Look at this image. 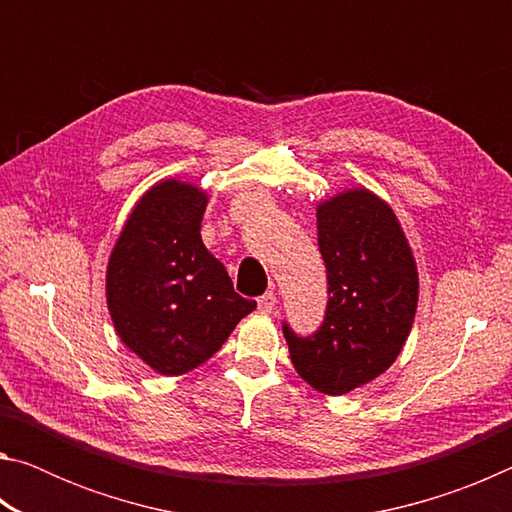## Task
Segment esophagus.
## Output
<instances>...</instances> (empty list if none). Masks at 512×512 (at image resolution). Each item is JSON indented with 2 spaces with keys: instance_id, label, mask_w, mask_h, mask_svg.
Masks as SVG:
<instances>
[{
  "instance_id": "34e87169",
  "label": "esophagus",
  "mask_w": 512,
  "mask_h": 512,
  "mask_svg": "<svg viewBox=\"0 0 512 512\" xmlns=\"http://www.w3.org/2000/svg\"><path fill=\"white\" fill-rule=\"evenodd\" d=\"M275 307H277V296L273 291H266L264 296L257 300V309L262 311V314H273Z\"/></svg>"
}]
</instances>
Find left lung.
<instances>
[{
    "label": "left lung",
    "instance_id": "1",
    "mask_svg": "<svg viewBox=\"0 0 512 512\" xmlns=\"http://www.w3.org/2000/svg\"><path fill=\"white\" fill-rule=\"evenodd\" d=\"M316 223L329 284L325 320L305 339L284 325V339L311 388L345 395L400 357L418 309V266L393 207L366 187L320 201Z\"/></svg>",
    "mask_w": 512,
    "mask_h": 512
}]
</instances>
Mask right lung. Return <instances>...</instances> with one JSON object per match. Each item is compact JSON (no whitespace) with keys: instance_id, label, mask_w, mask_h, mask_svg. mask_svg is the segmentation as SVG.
<instances>
[{"instance_id":"1","label":"right lung","mask_w":512,"mask_h":512,"mask_svg":"<svg viewBox=\"0 0 512 512\" xmlns=\"http://www.w3.org/2000/svg\"><path fill=\"white\" fill-rule=\"evenodd\" d=\"M207 192L164 178L128 214L106 268L115 332L160 375H185L228 341L257 307L232 287L225 266L205 248Z\"/></svg>"}]
</instances>
